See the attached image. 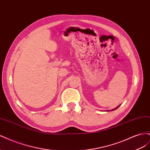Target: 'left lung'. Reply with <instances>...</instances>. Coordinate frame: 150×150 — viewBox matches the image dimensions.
Wrapping results in <instances>:
<instances>
[{
  "label": "left lung",
  "mask_w": 150,
  "mask_h": 150,
  "mask_svg": "<svg viewBox=\"0 0 150 150\" xmlns=\"http://www.w3.org/2000/svg\"><path fill=\"white\" fill-rule=\"evenodd\" d=\"M120 105H121V104H120ZM120 105H119L118 106H117V107H116V108H115V109H113V110H107V111H114V110H116V109H117V108H118L120 106Z\"/></svg>",
  "instance_id": "8db88e82"
}]
</instances>
